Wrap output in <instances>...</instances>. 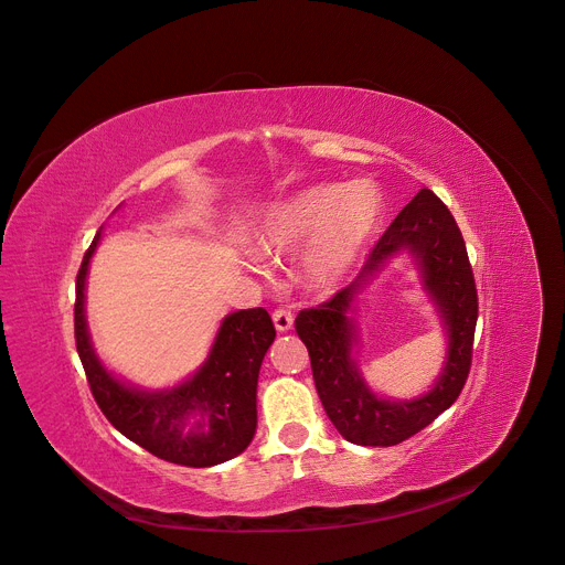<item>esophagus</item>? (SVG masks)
Returning <instances> with one entry per match:
<instances>
[{
  "instance_id": "obj_1",
  "label": "esophagus",
  "mask_w": 565,
  "mask_h": 565,
  "mask_svg": "<svg viewBox=\"0 0 565 565\" xmlns=\"http://www.w3.org/2000/svg\"><path fill=\"white\" fill-rule=\"evenodd\" d=\"M273 321H275V328L279 332H286L292 328V312L288 308H275L273 310Z\"/></svg>"
}]
</instances>
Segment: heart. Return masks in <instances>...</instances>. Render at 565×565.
I'll return each instance as SVG.
<instances>
[{
	"label": "heart",
	"mask_w": 565,
	"mask_h": 565,
	"mask_svg": "<svg viewBox=\"0 0 565 565\" xmlns=\"http://www.w3.org/2000/svg\"><path fill=\"white\" fill-rule=\"evenodd\" d=\"M382 200L370 185H317L277 206L257 239V250L284 257L310 242L306 275L315 284L339 279L377 231Z\"/></svg>",
	"instance_id": "heart-1"
}]
</instances>
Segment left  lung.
<instances>
[{"instance_id": "obj_1", "label": "left lung", "mask_w": 565, "mask_h": 565, "mask_svg": "<svg viewBox=\"0 0 565 565\" xmlns=\"http://www.w3.org/2000/svg\"><path fill=\"white\" fill-rule=\"evenodd\" d=\"M402 247L418 257L427 285L440 303L449 326L451 354L438 386L428 396L391 405L364 388L349 359L353 327L347 308L366 275ZM477 315V286L461 231L448 206L428 188H422L374 244L359 277L328 301L299 310L295 319V330L310 354L319 399L339 435L356 446H397L448 411L470 374Z\"/></svg>"}]
</instances>
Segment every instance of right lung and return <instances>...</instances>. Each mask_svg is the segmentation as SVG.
<instances>
[{
    "label": "right lung",
    "mask_w": 565,
    "mask_h": 565,
    "mask_svg": "<svg viewBox=\"0 0 565 565\" xmlns=\"http://www.w3.org/2000/svg\"><path fill=\"white\" fill-rule=\"evenodd\" d=\"M99 242L86 250L75 286V345L90 393L104 417L150 455L209 468L242 455L257 428V380L266 350L275 341V323L264 308L226 317L209 361L193 380L168 393L126 388L97 361L84 319V281Z\"/></svg>",
    "instance_id": "obj_1"
}]
</instances>
